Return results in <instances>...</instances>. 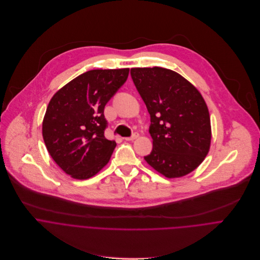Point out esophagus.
I'll list each match as a JSON object with an SVG mask.
<instances>
[{"label": "esophagus", "instance_id": "esophagus-1", "mask_svg": "<svg viewBox=\"0 0 260 260\" xmlns=\"http://www.w3.org/2000/svg\"><path fill=\"white\" fill-rule=\"evenodd\" d=\"M138 137H139V134H138L137 132H135L132 136H130V137H126V138H125V140H127V141H133V140L137 139Z\"/></svg>", "mask_w": 260, "mask_h": 260}]
</instances>
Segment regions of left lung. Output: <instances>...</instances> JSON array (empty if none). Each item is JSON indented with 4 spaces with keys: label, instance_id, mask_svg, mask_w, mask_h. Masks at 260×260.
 Here are the masks:
<instances>
[{
    "label": "left lung",
    "instance_id": "1",
    "mask_svg": "<svg viewBox=\"0 0 260 260\" xmlns=\"http://www.w3.org/2000/svg\"><path fill=\"white\" fill-rule=\"evenodd\" d=\"M134 85L150 115L152 150L146 163L167 178L193 171L211 144L210 115L199 90L164 68L131 69Z\"/></svg>",
    "mask_w": 260,
    "mask_h": 260
}]
</instances>
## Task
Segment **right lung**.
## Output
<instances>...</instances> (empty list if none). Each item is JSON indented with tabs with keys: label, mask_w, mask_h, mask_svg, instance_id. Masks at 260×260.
Instances as JSON below:
<instances>
[{
	"label": "right lung",
	"mask_w": 260,
	"mask_h": 260,
	"mask_svg": "<svg viewBox=\"0 0 260 260\" xmlns=\"http://www.w3.org/2000/svg\"><path fill=\"white\" fill-rule=\"evenodd\" d=\"M129 69L86 72L59 89L44 116L42 134L51 158L75 179L105 167L117 145L105 137V107L126 82Z\"/></svg>",
	"instance_id": "obj_1"
}]
</instances>
